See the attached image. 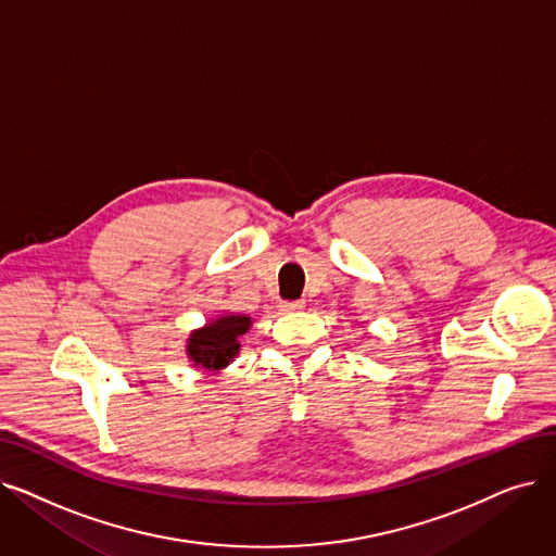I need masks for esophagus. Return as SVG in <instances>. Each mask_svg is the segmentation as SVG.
I'll return each instance as SVG.
<instances>
[{
    "mask_svg": "<svg viewBox=\"0 0 556 556\" xmlns=\"http://www.w3.org/2000/svg\"><path fill=\"white\" fill-rule=\"evenodd\" d=\"M304 308V300H286L281 302V311H300Z\"/></svg>",
    "mask_w": 556,
    "mask_h": 556,
    "instance_id": "obj_1",
    "label": "esophagus"
}]
</instances>
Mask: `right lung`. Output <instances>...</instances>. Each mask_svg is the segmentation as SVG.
<instances>
[{
    "mask_svg": "<svg viewBox=\"0 0 556 556\" xmlns=\"http://www.w3.org/2000/svg\"><path fill=\"white\" fill-rule=\"evenodd\" d=\"M252 320L248 316H225L213 325L190 333L188 356L195 361V366L206 370H220L229 366V361L238 354L240 343L238 336L250 329Z\"/></svg>",
    "mask_w": 556,
    "mask_h": 556,
    "instance_id": "add662e5",
    "label": "right lung"
}]
</instances>
